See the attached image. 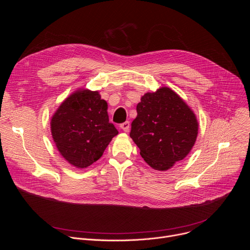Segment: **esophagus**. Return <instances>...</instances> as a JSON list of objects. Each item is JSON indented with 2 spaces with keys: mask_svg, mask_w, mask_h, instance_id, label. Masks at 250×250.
I'll return each instance as SVG.
<instances>
[{
  "mask_svg": "<svg viewBox=\"0 0 250 250\" xmlns=\"http://www.w3.org/2000/svg\"><path fill=\"white\" fill-rule=\"evenodd\" d=\"M120 127L124 130V131H128L129 130V127H130V124H129V122H125V123H123V124H121V125H120Z\"/></svg>",
  "mask_w": 250,
  "mask_h": 250,
  "instance_id": "esophagus-1",
  "label": "esophagus"
}]
</instances>
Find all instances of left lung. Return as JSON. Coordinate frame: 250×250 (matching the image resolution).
<instances>
[{
	"instance_id": "8db88e82",
	"label": "left lung",
	"mask_w": 250,
	"mask_h": 250,
	"mask_svg": "<svg viewBox=\"0 0 250 250\" xmlns=\"http://www.w3.org/2000/svg\"><path fill=\"white\" fill-rule=\"evenodd\" d=\"M136 112L129 136L149 166L165 171L188 155L197 138L198 122L174 91L162 87L146 93L137 104Z\"/></svg>"
}]
</instances>
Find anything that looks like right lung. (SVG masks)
I'll return each instance as SVG.
<instances>
[{"instance_id": "right-lung-1", "label": "right lung", "mask_w": 250, "mask_h": 250, "mask_svg": "<svg viewBox=\"0 0 250 250\" xmlns=\"http://www.w3.org/2000/svg\"><path fill=\"white\" fill-rule=\"evenodd\" d=\"M108 104L95 91L68 97L51 119V133L60 154L71 165L86 168L103 155L119 133L109 123Z\"/></svg>"}]
</instances>
